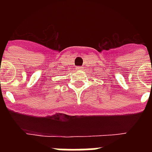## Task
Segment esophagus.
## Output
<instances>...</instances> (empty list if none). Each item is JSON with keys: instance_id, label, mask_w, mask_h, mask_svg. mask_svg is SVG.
Here are the masks:
<instances>
[{"instance_id": "obj_1", "label": "esophagus", "mask_w": 152, "mask_h": 152, "mask_svg": "<svg viewBox=\"0 0 152 152\" xmlns=\"http://www.w3.org/2000/svg\"><path fill=\"white\" fill-rule=\"evenodd\" d=\"M76 70H77V71H81V70H83V68L82 67H80V66L76 67Z\"/></svg>"}]
</instances>
